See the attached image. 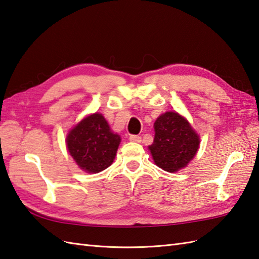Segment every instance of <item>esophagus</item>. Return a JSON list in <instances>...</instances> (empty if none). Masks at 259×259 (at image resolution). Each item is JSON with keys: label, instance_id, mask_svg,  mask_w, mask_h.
<instances>
[{"label": "esophagus", "instance_id": "34e87169", "mask_svg": "<svg viewBox=\"0 0 259 259\" xmlns=\"http://www.w3.org/2000/svg\"><path fill=\"white\" fill-rule=\"evenodd\" d=\"M129 140L132 141V142H141V137L140 136H136V135H131L129 137Z\"/></svg>", "mask_w": 259, "mask_h": 259}]
</instances>
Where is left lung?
Returning <instances> with one entry per match:
<instances>
[{
    "instance_id": "obj_1",
    "label": "left lung",
    "mask_w": 259,
    "mask_h": 259,
    "mask_svg": "<svg viewBox=\"0 0 259 259\" xmlns=\"http://www.w3.org/2000/svg\"><path fill=\"white\" fill-rule=\"evenodd\" d=\"M154 140L149 146L154 163L166 172L189 164L200 147V137L190 122L176 111H166L155 120Z\"/></svg>"
}]
</instances>
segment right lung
<instances>
[{
  "label": "right lung",
  "mask_w": 259,
  "mask_h": 259,
  "mask_svg": "<svg viewBox=\"0 0 259 259\" xmlns=\"http://www.w3.org/2000/svg\"><path fill=\"white\" fill-rule=\"evenodd\" d=\"M120 141V136L112 132L98 112L83 118L66 138L68 152L77 165L88 173H98L110 166Z\"/></svg>",
  "instance_id": "add662e5"
}]
</instances>
